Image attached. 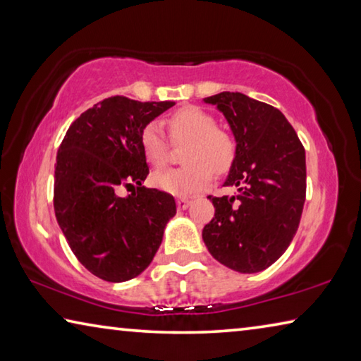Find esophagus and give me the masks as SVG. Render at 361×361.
<instances>
[{
  "mask_svg": "<svg viewBox=\"0 0 361 361\" xmlns=\"http://www.w3.org/2000/svg\"><path fill=\"white\" fill-rule=\"evenodd\" d=\"M189 204H191V200L186 199V197H180V199H176V207H178L180 210H186L188 207H189Z\"/></svg>",
  "mask_w": 361,
  "mask_h": 361,
  "instance_id": "obj_1",
  "label": "esophagus"
}]
</instances>
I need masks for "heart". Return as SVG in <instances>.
I'll use <instances>...</instances> for the list:
<instances>
[{"mask_svg":"<svg viewBox=\"0 0 361 361\" xmlns=\"http://www.w3.org/2000/svg\"><path fill=\"white\" fill-rule=\"evenodd\" d=\"M173 143H188L183 152L185 167L169 169L152 176V183L173 195H191L210 185L213 172L226 173L234 166L237 142L231 132L218 127L215 116L199 106H183L169 118ZM142 151L152 167L169 161V142L162 126L152 121L140 133Z\"/></svg>","mask_w":361,"mask_h":361,"instance_id":"heart-1","label":"heart"}]
</instances>
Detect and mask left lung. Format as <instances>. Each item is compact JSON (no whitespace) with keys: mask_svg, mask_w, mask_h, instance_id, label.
Segmentation results:
<instances>
[{"mask_svg":"<svg viewBox=\"0 0 361 361\" xmlns=\"http://www.w3.org/2000/svg\"><path fill=\"white\" fill-rule=\"evenodd\" d=\"M228 119L237 157L224 186L229 197L209 199L215 216L202 231L213 258L232 271L259 272L274 264L295 237L305 200V151L285 116L240 92L204 99Z\"/></svg>","mask_w":361,"mask_h":361,"instance_id":"obj_1","label":"left lung"}]
</instances>
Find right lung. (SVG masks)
I'll return each instance as SVG.
<instances>
[{
    "label": "right lung",
    "instance_id": "obj_1",
    "mask_svg": "<svg viewBox=\"0 0 361 361\" xmlns=\"http://www.w3.org/2000/svg\"><path fill=\"white\" fill-rule=\"evenodd\" d=\"M175 102L116 95L73 122L57 152L54 210L79 262L106 282H126L154 258L176 213L172 194L142 186L149 167L143 127ZM121 187H135L122 198Z\"/></svg>",
    "mask_w": 361,
    "mask_h": 361
}]
</instances>
